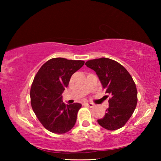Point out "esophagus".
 I'll return each instance as SVG.
<instances>
[{"label": "esophagus", "mask_w": 161, "mask_h": 161, "mask_svg": "<svg viewBox=\"0 0 161 161\" xmlns=\"http://www.w3.org/2000/svg\"><path fill=\"white\" fill-rule=\"evenodd\" d=\"M83 105H85V106H88L89 107H94V103H92L91 102H84L83 103Z\"/></svg>", "instance_id": "obj_1"}]
</instances>
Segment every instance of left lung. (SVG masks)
<instances>
[{
	"label": "left lung",
	"mask_w": 161,
	"mask_h": 161,
	"mask_svg": "<svg viewBox=\"0 0 161 161\" xmlns=\"http://www.w3.org/2000/svg\"><path fill=\"white\" fill-rule=\"evenodd\" d=\"M85 64L99 77L106 93L109 94L105 116L98 124L107 130L123 127L132 116L137 104V89L129 72L119 62L102 58L87 61Z\"/></svg>",
	"instance_id": "left-lung-1"
}]
</instances>
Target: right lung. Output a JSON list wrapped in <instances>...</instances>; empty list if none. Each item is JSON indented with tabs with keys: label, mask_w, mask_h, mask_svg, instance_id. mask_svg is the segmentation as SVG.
<instances>
[{
	"label": "right lung",
	"mask_w": 161,
	"mask_h": 161,
	"mask_svg": "<svg viewBox=\"0 0 161 161\" xmlns=\"http://www.w3.org/2000/svg\"><path fill=\"white\" fill-rule=\"evenodd\" d=\"M84 64L82 60L53 58L35 75L31 89V106L40 123L50 132L64 133L75 126L81 104H65L62 94L72 75Z\"/></svg>",
	"instance_id": "obj_1"
}]
</instances>
